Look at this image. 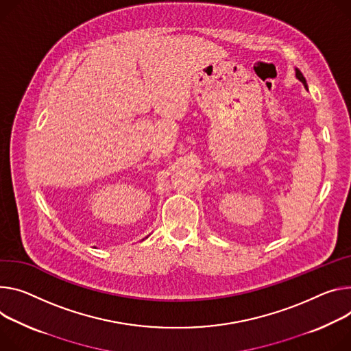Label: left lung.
<instances>
[{"mask_svg": "<svg viewBox=\"0 0 351 351\" xmlns=\"http://www.w3.org/2000/svg\"><path fill=\"white\" fill-rule=\"evenodd\" d=\"M295 75H297V78H298V80H300V81H301V82H302V84H304V85H305V86H306V81H305V78H304V75H302V73H301V71H300V70H298V69H297V70H295Z\"/></svg>", "mask_w": 351, "mask_h": 351, "instance_id": "1", "label": "left lung"}]
</instances>
